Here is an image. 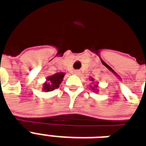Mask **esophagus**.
I'll return each mask as SVG.
<instances>
[{
    "label": "esophagus",
    "mask_w": 146,
    "mask_h": 146,
    "mask_svg": "<svg viewBox=\"0 0 146 146\" xmlns=\"http://www.w3.org/2000/svg\"><path fill=\"white\" fill-rule=\"evenodd\" d=\"M80 73V70H75V71H74V74H76V75H79Z\"/></svg>",
    "instance_id": "1"
}]
</instances>
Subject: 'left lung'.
<instances>
[{"mask_svg": "<svg viewBox=\"0 0 146 146\" xmlns=\"http://www.w3.org/2000/svg\"><path fill=\"white\" fill-rule=\"evenodd\" d=\"M91 81H92V84H94L93 85H91V88H92V91H94L95 92H98V83H95V81H94L95 80H94V78H91Z\"/></svg>", "mask_w": 146, "mask_h": 146, "instance_id": "1", "label": "left lung"}]
</instances>
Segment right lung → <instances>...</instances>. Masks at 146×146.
Here are the masks:
<instances>
[{"mask_svg":"<svg viewBox=\"0 0 146 146\" xmlns=\"http://www.w3.org/2000/svg\"><path fill=\"white\" fill-rule=\"evenodd\" d=\"M64 76H65V73L59 72V73H54V75L48 76L46 78V81L42 85V91H44V92H49L59 88L61 83L63 80Z\"/></svg>","mask_w":146,"mask_h":146,"instance_id":"1","label":"right lung"}]
</instances>
